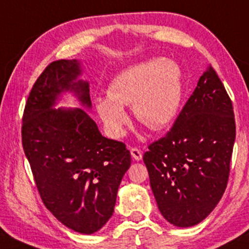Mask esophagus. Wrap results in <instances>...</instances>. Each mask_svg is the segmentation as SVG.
<instances>
[{"instance_id": "esophagus-1", "label": "esophagus", "mask_w": 249, "mask_h": 249, "mask_svg": "<svg viewBox=\"0 0 249 249\" xmlns=\"http://www.w3.org/2000/svg\"><path fill=\"white\" fill-rule=\"evenodd\" d=\"M131 156L133 157V160H141L142 157H143V154H142V151L139 149H137V147H131Z\"/></svg>"}]
</instances>
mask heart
Listing matches in <instances>:
<instances>
[{
	"label": "heart",
	"mask_w": 249,
	"mask_h": 249,
	"mask_svg": "<svg viewBox=\"0 0 249 249\" xmlns=\"http://www.w3.org/2000/svg\"><path fill=\"white\" fill-rule=\"evenodd\" d=\"M108 97L95 100L106 130L113 137L125 135L130 117L123 106L132 104L138 122L158 131L176 117L182 97L181 70L170 60H150L126 68L108 85Z\"/></svg>",
	"instance_id": "1"
}]
</instances>
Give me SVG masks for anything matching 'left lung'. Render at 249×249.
Segmentation results:
<instances>
[{"mask_svg":"<svg viewBox=\"0 0 249 249\" xmlns=\"http://www.w3.org/2000/svg\"><path fill=\"white\" fill-rule=\"evenodd\" d=\"M235 135L233 104L209 65L171 129L143 156L168 222L195 226L216 207L228 183Z\"/></svg>","mask_w":249,"mask_h":249,"instance_id":"8db88e82","label":"left lung"}]
</instances>
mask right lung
<instances>
[{"instance_id":"obj_1","label":"right lung","mask_w":249,"mask_h":249,"mask_svg":"<svg viewBox=\"0 0 249 249\" xmlns=\"http://www.w3.org/2000/svg\"><path fill=\"white\" fill-rule=\"evenodd\" d=\"M76 60L51 62L33 85L22 117V146L43 204L81 234L99 231L114 212L131 164L123 142L105 138L83 108H53L64 91L91 107L89 83Z\"/></svg>"}]
</instances>
